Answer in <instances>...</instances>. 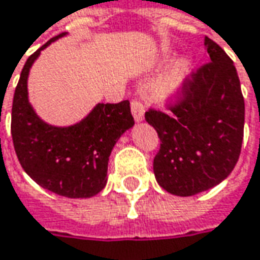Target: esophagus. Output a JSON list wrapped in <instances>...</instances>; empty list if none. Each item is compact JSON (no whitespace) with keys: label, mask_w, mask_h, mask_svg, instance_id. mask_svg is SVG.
<instances>
[{"label":"esophagus","mask_w":260,"mask_h":260,"mask_svg":"<svg viewBox=\"0 0 260 260\" xmlns=\"http://www.w3.org/2000/svg\"><path fill=\"white\" fill-rule=\"evenodd\" d=\"M132 113H133V117H135L137 123L143 121V118H145V105L140 100H133L132 101Z\"/></svg>","instance_id":"1"}]
</instances>
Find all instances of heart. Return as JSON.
<instances>
[{
    "mask_svg": "<svg viewBox=\"0 0 260 260\" xmlns=\"http://www.w3.org/2000/svg\"><path fill=\"white\" fill-rule=\"evenodd\" d=\"M189 69H191V66L188 63V60H185V59L175 60L156 82V96L160 100H171V98L176 96L184 85V81L189 74Z\"/></svg>",
    "mask_w": 260,
    "mask_h": 260,
    "instance_id": "obj_1",
    "label": "heart"
}]
</instances>
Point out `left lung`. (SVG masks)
Here are the masks:
<instances>
[{"label": "left lung", "instance_id": "8db88e82", "mask_svg": "<svg viewBox=\"0 0 260 260\" xmlns=\"http://www.w3.org/2000/svg\"><path fill=\"white\" fill-rule=\"evenodd\" d=\"M208 63L184 81L172 114L149 110L160 149L153 160L156 181L169 194L191 197L218 185L239 160L245 100L233 60L205 37Z\"/></svg>", "mask_w": 260, "mask_h": 260}]
</instances>
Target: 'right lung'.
<instances>
[{
    "instance_id": "right-lung-1",
    "label": "right lung",
    "mask_w": 260,
    "mask_h": 260,
    "mask_svg": "<svg viewBox=\"0 0 260 260\" xmlns=\"http://www.w3.org/2000/svg\"><path fill=\"white\" fill-rule=\"evenodd\" d=\"M63 36L50 39L27 59L13 100L11 136L18 160L35 182L62 197L89 198L104 189L111 150L135 120L128 101L100 103L68 127L47 124L36 114L27 92L30 68L43 49Z\"/></svg>"
}]
</instances>
